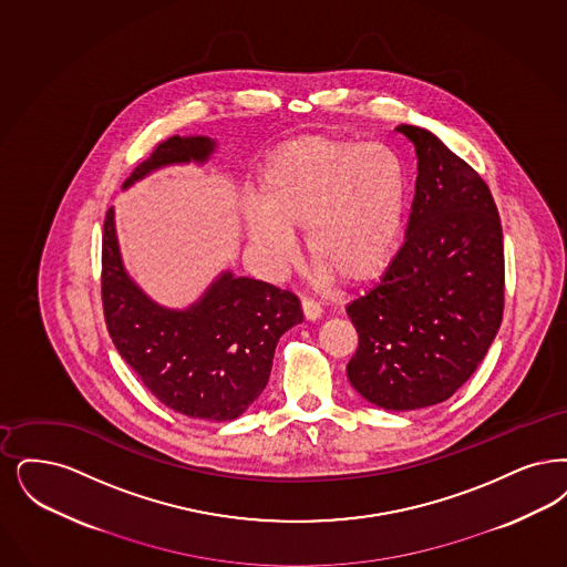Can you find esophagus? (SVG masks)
<instances>
[{
    "label": "esophagus",
    "instance_id": "34e87169",
    "mask_svg": "<svg viewBox=\"0 0 567 567\" xmlns=\"http://www.w3.org/2000/svg\"><path fill=\"white\" fill-rule=\"evenodd\" d=\"M301 308H303V317L308 320H317V318L322 317V308H320L317 299H312V297H306L301 301Z\"/></svg>",
    "mask_w": 567,
    "mask_h": 567
}]
</instances>
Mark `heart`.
I'll list each match as a JSON object with an SVG mask.
<instances>
[{
    "label": "heart",
    "instance_id": "b5f03b06",
    "mask_svg": "<svg viewBox=\"0 0 567 567\" xmlns=\"http://www.w3.org/2000/svg\"><path fill=\"white\" fill-rule=\"evenodd\" d=\"M245 206L250 245L272 272L295 257L289 229L306 227L310 259L343 282L375 278L392 259L408 208V179L385 143L303 136L278 147Z\"/></svg>",
    "mask_w": 567,
    "mask_h": 567
}]
</instances>
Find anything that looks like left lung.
Listing matches in <instances>:
<instances>
[{"label": "left lung", "instance_id": "1", "mask_svg": "<svg viewBox=\"0 0 567 567\" xmlns=\"http://www.w3.org/2000/svg\"><path fill=\"white\" fill-rule=\"evenodd\" d=\"M417 179L403 247L382 280L346 306L359 348L348 380L390 411L431 408L487 354L504 312V243L487 183L436 136L401 124Z\"/></svg>", "mask_w": 567, "mask_h": 567}]
</instances>
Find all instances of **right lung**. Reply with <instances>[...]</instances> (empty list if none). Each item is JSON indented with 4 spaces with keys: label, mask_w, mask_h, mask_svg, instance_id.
<instances>
[{
    "label": "right lung",
    "mask_w": 567,
    "mask_h": 567,
    "mask_svg": "<svg viewBox=\"0 0 567 567\" xmlns=\"http://www.w3.org/2000/svg\"><path fill=\"white\" fill-rule=\"evenodd\" d=\"M208 136H171L141 162L124 187L166 164L206 162ZM101 297L120 357L145 388L177 413L226 422L264 392L280 336L303 320L299 299L270 282L221 274L187 310L162 308L124 270L114 208L103 224Z\"/></svg>",
    "instance_id": "obj_1"
}]
</instances>
